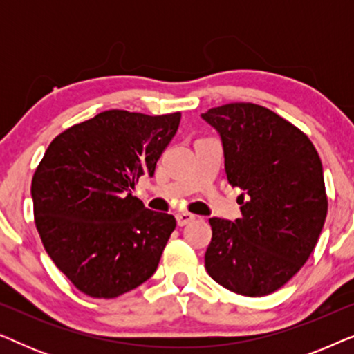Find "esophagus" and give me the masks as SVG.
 <instances>
[{
    "label": "esophagus",
    "instance_id": "esophagus-1",
    "mask_svg": "<svg viewBox=\"0 0 354 354\" xmlns=\"http://www.w3.org/2000/svg\"><path fill=\"white\" fill-rule=\"evenodd\" d=\"M176 219H177V224L180 225V227H183V225L190 224L192 221H195V216L190 214V212H177Z\"/></svg>",
    "mask_w": 354,
    "mask_h": 354
}]
</instances>
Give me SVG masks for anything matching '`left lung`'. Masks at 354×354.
Listing matches in <instances>:
<instances>
[{
    "label": "left lung",
    "mask_w": 354,
    "mask_h": 354,
    "mask_svg": "<svg viewBox=\"0 0 354 354\" xmlns=\"http://www.w3.org/2000/svg\"><path fill=\"white\" fill-rule=\"evenodd\" d=\"M201 118L219 133L241 217H212L207 274L243 297L283 287L306 263L327 216L321 158L306 135L268 108L230 103Z\"/></svg>",
    "instance_id": "1"
}]
</instances>
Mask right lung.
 Returning a JSON list of instances; mask_svg holds the SVG:
<instances>
[{"mask_svg": "<svg viewBox=\"0 0 354 354\" xmlns=\"http://www.w3.org/2000/svg\"><path fill=\"white\" fill-rule=\"evenodd\" d=\"M180 113L111 109L48 147L32 180L35 225L57 269L93 298H115L156 272L176 219L132 195L154 176Z\"/></svg>", "mask_w": 354, "mask_h": 354, "instance_id": "right-lung-1", "label": "right lung"}]
</instances>
